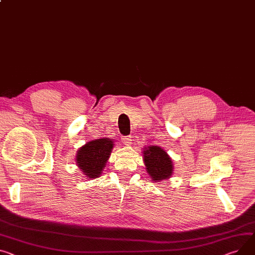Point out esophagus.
Returning <instances> with one entry per match:
<instances>
[{
    "mask_svg": "<svg viewBox=\"0 0 255 255\" xmlns=\"http://www.w3.org/2000/svg\"><path fill=\"white\" fill-rule=\"evenodd\" d=\"M122 141H123V143H124V144H126V145L131 144V139H130V137H129V136L124 137V138L122 139Z\"/></svg>",
    "mask_w": 255,
    "mask_h": 255,
    "instance_id": "34e87169",
    "label": "esophagus"
}]
</instances>
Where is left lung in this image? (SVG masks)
Returning <instances> with one entry per match:
<instances>
[{
	"mask_svg": "<svg viewBox=\"0 0 255 255\" xmlns=\"http://www.w3.org/2000/svg\"><path fill=\"white\" fill-rule=\"evenodd\" d=\"M144 164L152 180L160 181L172 174V161L160 146H148L144 149Z\"/></svg>",
	"mask_w": 255,
	"mask_h": 255,
	"instance_id": "1",
	"label": "left lung"
}]
</instances>
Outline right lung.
Wrapping results in <instances>:
<instances>
[{"label":"right lung","instance_id":"obj_1","mask_svg":"<svg viewBox=\"0 0 255 255\" xmlns=\"http://www.w3.org/2000/svg\"><path fill=\"white\" fill-rule=\"evenodd\" d=\"M109 138H100L87 142L77 154V163L83 173L89 178H97L103 171L114 146Z\"/></svg>","mask_w":255,"mask_h":255}]
</instances>
